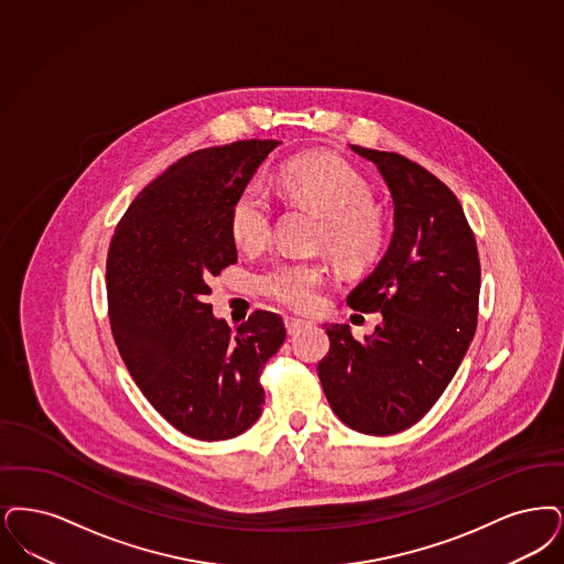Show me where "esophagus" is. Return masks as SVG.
<instances>
[{
	"instance_id": "34e87169",
	"label": "esophagus",
	"mask_w": 564,
	"mask_h": 564,
	"mask_svg": "<svg viewBox=\"0 0 564 564\" xmlns=\"http://www.w3.org/2000/svg\"><path fill=\"white\" fill-rule=\"evenodd\" d=\"M304 327H308V321L293 318V316H288V318H285V329H288V334H290V336H295V334H297V332H302Z\"/></svg>"
}]
</instances>
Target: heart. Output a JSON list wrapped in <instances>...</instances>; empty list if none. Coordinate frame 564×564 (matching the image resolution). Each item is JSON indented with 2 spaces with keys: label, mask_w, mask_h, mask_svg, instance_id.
<instances>
[{
  "label": "heart",
  "mask_w": 564,
  "mask_h": 564,
  "mask_svg": "<svg viewBox=\"0 0 564 564\" xmlns=\"http://www.w3.org/2000/svg\"><path fill=\"white\" fill-rule=\"evenodd\" d=\"M285 197L323 214L316 246L329 249L344 269L361 271L380 260L388 246V223L373 188L346 161L332 155L292 159L279 174ZM274 205L260 182H248L230 205V235L243 249H258L271 239ZM327 264L318 258L279 260L260 272L267 297L297 313L318 304Z\"/></svg>",
  "instance_id": "obj_1"
}]
</instances>
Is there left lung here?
I'll return each mask as SVG.
<instances>
[{
	"label": "left lung",
	"instance_id": "left-lung-1",
	"mask_svg": "<svg viewBox=\"0 0 564 564\" xmlns=\"http://www.w3.org/2000/svg\"><path fill=\"white\" fill-rule=\"evenodd\" d=\"M350 149L378 165L394 202L388 251L346 300L383 321L365 341L348 325H327L332 346L318 380L346 426L388 436L429 413L464 359L476 332L480 260L447 184L403 155Z\"/></svg>",
	"mask_w": 564,
	"mask_h": 564
}]
</instances>
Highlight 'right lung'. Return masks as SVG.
<instances>
[{"instance_id": "add662e5", "label": "right lung", "mask_w": 564, "mask_h": 564, "mask_svg": "<svg viewBox=\"0 0 564 564\" xmlns=\"http://www.w3.org/2000/svg\"><path fill=\"white\" fill-rule=\"evenodd\" d=\"M279 140L195 151L151 182L115 226L107 300L117 350L147 401L182 434L226 441L262 413L260 376L283 318L253 311L230 329L209 281L237 262L230 205Z\"/></svg>"}]
</instances>
